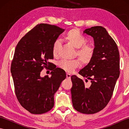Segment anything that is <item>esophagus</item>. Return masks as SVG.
<instances>
[{"mask_svg":"<svg viewBox=\"0 0 129 129\" xmlns=\"http://www.w3.org/2000/svg\"><path fill=\"white\" fill-rule=\"evenodd\" d=\"M71 77V74L69 73H67V78L68 79H70Z\"/></svg>","mask_w":129,"mask_h":129,"instance_id":"esophagus-1","label":"esophagus"}]
</instances>
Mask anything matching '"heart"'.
Listing matches in <instances>:
<instances>
[{"label":"heart","mask_w":129,"mask_h":129,"mask_svg":"<svg viewBox=\"0 0 129 129\" xmlns=\"http://www.w3.org/2000/svg\"><path fill=\"white\" fill-rule=\"evenodd\" d=\"M65 38L68 43L75 48L77 49L76 55L82 62L84 64H86L90 61L94 54V49L91 46L85 45L86 42V38L80 33V31L76 29L70 30L65 35ZM60 44L61 42L59 39L54 41L52 48L54 55L57 54ZM79 65L80 62L78 60H62L59 62V67L68 73L73 72Z\"/></svg>","instance_id":"heart-1"}]
</instances>
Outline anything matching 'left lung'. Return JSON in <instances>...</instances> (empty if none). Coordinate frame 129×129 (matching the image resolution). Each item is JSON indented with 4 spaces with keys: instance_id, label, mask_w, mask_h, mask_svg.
I'll list each match as a JSON object with an SVG mask.
<instances>
[{
    "instance_id": "obj_1",
    "label": "left lung",
    "mask_w": 129,
    "mask_h": 129,
    "mask_svg": "<svg viewBox=\"0 0 129 129\" xmlns=\"http://www.w3.org/2000/svg\"><path fill=\"white\" fill-rule=\"evenodd\" d=\"M84 33L90 35L94 42V54L87 65L79 74L90 80L86 86L82 79L71 76V88L74 108L81 113L91 114L105 108L113 95L120 75V55L114 39L103 26H92Z\"/></svg>"
}]
</instances>
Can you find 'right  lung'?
<instances>
[{"label": "right lung", "mask_w": 129, "mask_h": 129, "mask_svg": "<svg viewBox=\"0 0 129 129\" xmlns=\"http://www.w3.org/2000/svg\"><path fill=\"white\" fill-rule=\"evenodd\" d=\"M64 31L56 25L38 24L15 48L11 65L15 94L21 105L31 114H42L53 108L55 93L66 78L65 71L59 68L52 69L50 76H40L44 67L50 66L53 44Z\"/></svg>", "instance_id": "obj_1"}]
</instances>
